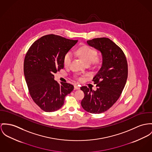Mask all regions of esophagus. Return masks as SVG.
I'll return each instance as SVG.
<instances>
[{"label":"esophagus","mask_w":152,"mask_h":152,"mask_svg":"<svg viewBox=\"0 0 152 152\" xmlns=\"http://www.w3.org/2000/svg\"><path fill=\"white\" fill-rule=\"evenodd\" d=\"M74 87H75V90H79V89H80V87H79V86L76 85V84H75V85L74 86Z\"/></svg>","instance_id":"esophagus-1"}]
</instances>
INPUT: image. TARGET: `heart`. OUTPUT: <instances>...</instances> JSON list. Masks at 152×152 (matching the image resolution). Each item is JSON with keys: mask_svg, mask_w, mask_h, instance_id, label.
Segmentation results:
<instances>
[{"mask_svg": "<svg viewBox=\"0 0 152 152\" xmlns=\"http://www.w3.org/2000/svg\"><path fill=\"white\" fill-rule=\"evenodd\" d=\"M79 56L87 64H90L92 62H98L99 61V57L97 56V51L91 47L84 46L80 47L78 51ZM73 58V54L69 51L66 53L64 57V65L65 66H69Z\"/></svg>", "mask_w": 152, "mask_h": 152, "instance_id": "b5f03b06", "label": "heart"}]
</instances>
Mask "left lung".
I'll return each instance as SVG.
<instances>
[{"mask_svg":"<svg viewBox=\"0 0 152 152\" xmlns=\"http://www.w3.org/2000/svg\"><path fill=\"white\" fill-rule=\"evenodd\" d=\"M87 42L101 51L102 64L93 80L96 90L80 87L84 94L81 105L86 111L99 114L110 108L120 96L128 77V64L123 50L109 38H95Z\"/></svg>","mask_w":152,"mask_h":152,"instance_id":"8db88e82","label":"left lung"}]
</instances>
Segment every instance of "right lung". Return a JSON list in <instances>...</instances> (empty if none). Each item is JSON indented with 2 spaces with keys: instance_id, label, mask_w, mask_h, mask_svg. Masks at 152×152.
<instances>
[{
  "instance_id": "obj_1",
  "label": "right lung",
  "mask_w": 152,
  "mask_h": 152,
  "mask_svg": "<svg viewBox=\"0 0 152 152\" xmlns=\"http://www.w3.org/2000/svg\"><path fill=\"white\" fill-rule=\"evenodd\" d=\"M77 40L58 35H45L28 49L23 62V72L29 94L42 110L52 112L64 104L65 97L73 90L68 83L54 80V73L64 68V57Z\"/></svg>"
}]
</instances>
